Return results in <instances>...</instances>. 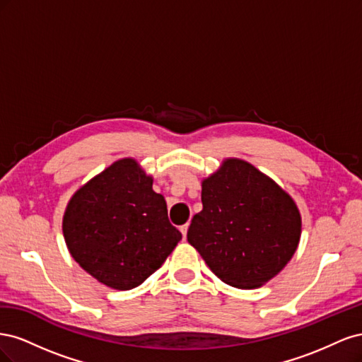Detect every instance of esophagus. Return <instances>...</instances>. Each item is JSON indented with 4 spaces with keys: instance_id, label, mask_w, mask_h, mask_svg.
<instances>
[{
    "instance_id": "34e87169",
    "label": "esophagus",
    "mask_w": 362,
    "mask_h": 362,
    "mask_svg": "<svg viewBox=\"0 0 362 362\" xmlns=\"http://www.w3.org/2000/svg\"><path fill=\"white\" fill-rule=\"evenodd\" d=\"M187 229H189V223H185V225H182V226H180V231L182 233V235H184V238H185V235H187Z\"/></svg>"
}]
</instances>
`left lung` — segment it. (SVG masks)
Returning <instances> with one entry per match:
<instances>
[{
  "instance_id": "1",
  "label": "left lung",
  "mask_w": 362,
  "mask_h": 362,
  "mask_svg": "<svg viewBox=\"0 0 362 362\" xmlns=\"http://www.w3.org/2000/svg\"><path fill=\"white\" fill-rule=\"evenodd\" d=\"M202 211L189 243L217 278L237 288H257L286 267L300 240L298 206L252 164L229 158L202 182Z\"/></svg>"
}]
</instances>
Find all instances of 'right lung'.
<instances>
[{
    "mask_svg": "<svg viewBox=\"0 0 362 362\" xmlns=\"http://www.w3.org/2000/svg\"><path fill=\"white\" fill-rule=\"evenodd\" d=\"M63 235L72 258L116 290L140 286L182 238L169 222L166 201L133 158L113 163L72 196Z\"/></svg>",
    "mask_w": 362,
    "mask_h": 362,
    "instance_id": "1",
    "label": "right lung"
}]
</instances>
